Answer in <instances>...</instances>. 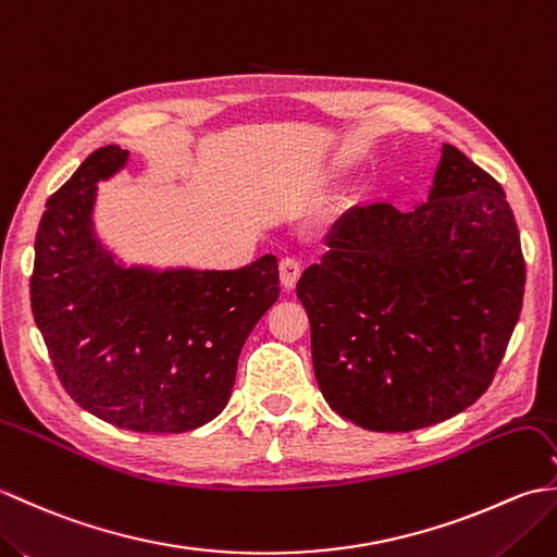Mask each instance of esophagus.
<instances>
[{
  "instance_id": "obj_1",
  "label": "esophagus",
  "mask_w": 557,
  "mask_h": 557,
  "mask_svg": "<svg viewBox=\"0 0 557 557\" xmlns=\"http://www.w3.org/2000/svg\"><path fill=\"white\" fill-rule=\"evenodd\" d=\"M299 277H301V263H299L297 258L280 260V282H282V287H285L287 292H292L294 287H297Z\"/></svg>"
}]
</instances>
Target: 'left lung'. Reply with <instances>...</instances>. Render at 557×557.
Wrapping results in <instances>:
<instances>
[{"mask_svg":"<svg viewBox=\"0 0 557 557\" xmlns=\"http://www.w3.org/2000/svg\"><path fill=\"white\" fill-rule=\"evenodd\" d=\"M297 285L315 381L339 417L407 433L486 393L524 297V256L503 186L443 146L425 203L351 208Z\"/></svg>","mask_w":557,"mask_h":557,"instance_id":"8db88e82","label":"left lung"}]
</instances>
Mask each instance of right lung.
<instances>
[{
  "label": "right lung",
  "instance_id": "1",
  "mask_svg": "<svg viewBox=\"0 0 557 557\" xmlns=\"http://www.w3.org/2000/svg\"><path fill=\"white\" fill-rule=\"evenodd\" d=\"M128 160L98 148L47 200L30 275L59 383L92 417L186 433L227 405L246 337L280 297L277 258L239 270L124 268L92 230L98 182Z\"/></svg>",
  "mask_w": 557,
  "mask_h": 557
}]
</instances>
